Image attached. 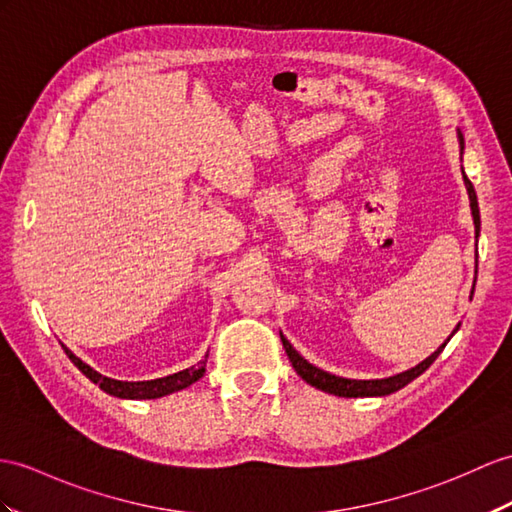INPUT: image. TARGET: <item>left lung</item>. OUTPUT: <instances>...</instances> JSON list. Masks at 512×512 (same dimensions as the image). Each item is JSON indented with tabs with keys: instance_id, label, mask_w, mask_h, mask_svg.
<instances>
[{
	"instance_id": "left-lung-1",
	"label": "left lung",
	"mask_w": 512,
	"mask_h": 512,
	"mask_svg": "<svg viewBox=\"0 0 512 512\" xmlns=\"http://www.w3.org/2000/svg\"><path fill=\"white\" fill-rule=\"evenodd\" d=\"M458 139H460V152H463V134H460V132H458ZM463 180H465L467 193H469V206H471V215H473V226H476V236H478V232H480V210H478L476 189H473L471 180L465 176V171H463ZM473 286H476V280H473ZM471 295H473V291H471ZM280 339H282V345H284V350H286V356H289L291 365L297 371L299 378L306 380L310 386H315V389H319V391H326V393L339 395V397H380V395H391L395 391H400L402 386H406L408 382H413L415 378H419L421 373L434 363L436 356L443 352V347L447 345V341H450V339H447L439 347V350H436L434 354H430L426 360H421L417 367L397 373V376L382 378V380H350V378H339V376H334V373H328V371H323V369H319L315 365H310L306 358H302V356L295 352V347L284 339L282 332H280Z\"/></svg>"
}]
</instances>
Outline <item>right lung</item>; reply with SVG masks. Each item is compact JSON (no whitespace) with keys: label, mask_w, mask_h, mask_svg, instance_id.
Masks as SVG:
<instances>
[{"label":"right lung","mask_w":512,"mask_h":512,"mask_svg":"<svg viewBox=\"0 0 512 512\" xmlns=\"http://www.w3.org/2000/svg\"><path fill=\"white\" fill-rule=\"evenodd\" d=\"M65 352L71 363L76 365L86 378H89L93 384H99V389L104 393L121 397V400H156V397H165L169 393H176L186 389V386H191L193 382L202 378L206 371V360H202V363H197L189 369H182L178 373H171V376H165V378L145 380V382H123V380L102 376V373L95 371L93 367L82 363V360L71 350H67V347Z\"/></svg>","instance_id":"add662e5"}]
</instances>
